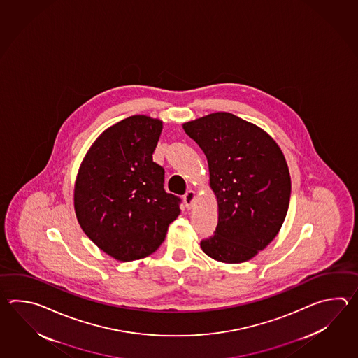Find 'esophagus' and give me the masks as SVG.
<instances>
[{"mask_svg": "<svg viewBox=\"0 0 358 358\" xmlns=\"http://www.w3.org/2000/svg\"><path fill=\"white\" fill-rule=\"evenodd\" d=\"M194 198H196V193H194L193 190H188V192L184 194L182 199H184V203H185V206H187L188 208H189L190 206H192V203H193Z\"/></svg>", "mask_w": 358, "mask_h": 358, "instance_id": "obj_1", "label": "esophagus"}]
</instances>
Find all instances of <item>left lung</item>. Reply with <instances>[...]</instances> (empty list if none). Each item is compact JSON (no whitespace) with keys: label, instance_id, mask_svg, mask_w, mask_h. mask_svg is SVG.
<instances>
[{"label":"left lung","instance_id":"1","mask_svg":"<svg viewBox=\"0 0 358 358\" xmlns=\"http://www.w3.org/2000/svg\"><path fill=\"white\" fill-rule=\"evenodd\" d=\"M182 129L207 157L219 206L217 227L201 241L202 251L225 264L251 259L288 213L290 176L282 150L266 131L229 113L185 122Z\"/></svg>","mask_w":358,"mask_h":358}]
</instances>
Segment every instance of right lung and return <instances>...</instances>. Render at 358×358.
Returning a JSON list of instances; mask_svg holds the SVG:
<instances>
[{"label":"right lung","mask_w":358,"mask_h":358,"mask_svg":"<svg viewBox=\"0 0 358 358\" xmlns=\"http://www.w3.org/2000/svg\"><path fill=\"white\" fill-rule=\"evenodd\" d=\"M162 122L134 115L105 130L85 155L74 188L76 219L99 250L119 261L145 259L164 242L182 199L164 189L152 155Z\"/></svg>","instance_id":"add662e5"}]
</instances>
